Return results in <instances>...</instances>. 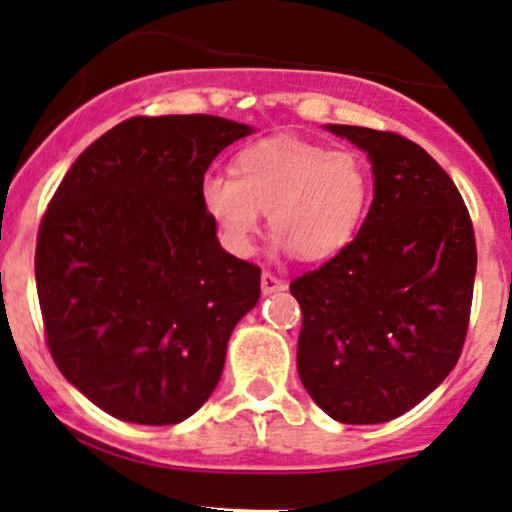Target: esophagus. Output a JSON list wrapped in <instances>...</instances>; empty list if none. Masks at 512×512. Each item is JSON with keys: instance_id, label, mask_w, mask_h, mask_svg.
<instances>
[{"instance_id": "34e87169", "label": "esophagus", "mask_w": 512, "mask_h": 512, "mask_svg": "<svg viewBox=\"0 0 512 512\" xmlns=\"http://www.w3.org/2000/svg\"><path fill=\"white\" fill-rule=\"evenodd\" d=\"M260 287H262V294H277V292H282V289H284V282H282V279L274 277L272 272H262Z\"/></svg>"}]
</instances>
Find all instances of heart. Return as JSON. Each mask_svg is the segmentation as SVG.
I'll return each instance as SVG.
<instances>
[{
	"instance_id": "1",
	"label": "heart",
	"mask_w": 512,
	"mask_h": 512,
	"mask_svg": "<svg viewBox=\"0 0 512 512\" xmlns=\"http://www.w3.org/2000/svg\"><path fill=\"white\" fill-rule=\"evenodd\" d=\"M370 196L365 164L297 137L262 139L235 157L233 176L206 174L201 206L233 255L255 250L267 213L274 247L309 262L331 260L351 245Z\"/></svg>"
}]
</instances>
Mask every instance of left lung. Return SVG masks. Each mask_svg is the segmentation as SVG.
<instances>
[{
    "instance_id": "1",
    "label": "left lung",
    "mask_w": 512,
    "mask_h": 512,
    "mask_svg": "<svg viewBox=\"0 0 512 512\" xmlns=\"http://www.w3.org/2000/svg\"><path fill=\"white\" fill-rule=\"evenodd\" d=\"M326 129L368 154L375 196L351 245L289 284L304 316L299 378L336 422H390L459 360L476 238L459 188L419 144L368 127Z\"/></svg>"
}]
</instances>
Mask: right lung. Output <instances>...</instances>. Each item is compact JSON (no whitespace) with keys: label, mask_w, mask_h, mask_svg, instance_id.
<instances>
[{"label":"right lung","mask_w":512,"mask_h":512,"mask_svg":"<svg viewBox=\"0 0 512 512\" xmlns=\"http://www.w3.org/2000/svg\"><path fill=\"white\" fill-rule=\"evenodd\" d=\"M255 129L213 115L132 117L63 176L36 242L48 351L93 405L176 424L211 397L260 267L220 247L201 206L213 159Z\"/></svg>","instance_id":"right-lung-1"}]
</instances>
